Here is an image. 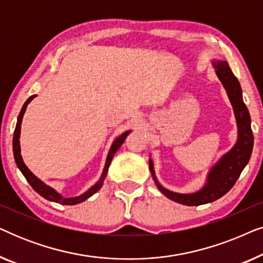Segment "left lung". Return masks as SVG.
Returning a JSON list of instances; mask_svg holds the SVG:
<instances>
[{"label": "left lung", "mask_w": 263, "mask_h": 263, "mask_svg": "<svg viewBox=\"0 0 263 263\" xmlns=\"http://www.w3.org/2000/svg\"><path fill=\"white\" fill-rule=\"evenodd\" d=\"M215 74L224 86L230 103L233 107V114L237 123V141L229 152L221 156L217 163L210 168L207 174L206 183L200 190L195 193H175L171 192L158 182L153 161L149 158V171L156 183L157 188L168 199L185 206H200L210 203L224 196L235 185L240 172L247 166L250 159L254 146V135L251 132V120L248 107L243 102L242 88L235 74L226 61L214 60L213 62Z\"/></svg>", "instance_id": "8db88e82"}]
</instances>
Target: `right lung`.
Returning <instances> with one entry per match:
<instances>
[{
  "instance_id": "obj_1",
  "label": "right lung",
  "mask_w": 263,
  "mask_h": 263,
  "mask_svg": "<svg viewBox=\"0 0 263 263\" xmlns=\"http://www.w3.org/2000/svg\"><path fill=\"white\" fill-rule=\"evenodd\" d=\"M35 97L34 96H31L30 98H28L26 102H25L23 109H21L20 114H19V117H17V122H16V127H15V130H14V136H13V153H14V159H15V163H16V166L19 167V170L21 171V174L24 175V177L26 178V181L30 183V185L33 188L35 192H37L39 195L44 197V199L49 200V201H52V202H56V203H61V204H78L82 202V201L87 200L88 197H91L93 194H96L98 190L102 188L103 183H104V179L106 177V174H107V170H109V166L111 164V160H112V158L115 156V153L117 152V149L120 148L122 146V143L124 142L125 138H127L129 133L132 130H127L124 132L123 134H121L120 136H117L116 139L114 140L112 145L110 147V151L109 153H107V157H106V161H105V165H104V168H103V172H102V176H100V178L98 179V182L96 183L95 185H92L91 188L88 190H86L84 194H81V195L79 196H75V197H63L62 195L59 192H56L55 189L51 188V186L45 184L44 182L41 181L37 176H34L32 172L30 171V168L26 166V164L24 163L23 160V157H21V148H20V133H21V122H23V117L25 115V111H26V107L28 104L31 103V100L33 99Z\"/></svg>"
}]
</instances>
